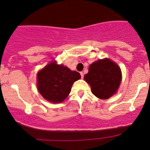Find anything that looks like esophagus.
Masks as SVG:
<instances>
[{
  "instance_id": "esophagus-1",
  "label": "esophagus",
  "mask_w": 150,
  "mask_h": 150,
  "mask_svg": "<svg viewBox=\"0 0 150 150\" xmlns=\"http://www.w3.org/2000/svg\"><path fill=\"white\" fill-rule=\"evenodd\" d=\"M80 75H81V77H82V78H83V77H84L83 72H80Z\"/></svg>"
}]
</instances>
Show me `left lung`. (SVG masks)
Masks as SVG:
<instances>
[{
    "instance_id": "8db88e82",
    "label": "left lung",
    "mask_w": 150,
    "mask_h": 150,
    "mask_svg": "<svg viewBox=\"0 0 150 150\" xmlns=\"http://www.w3.org/2000/svg\"><path fill=\"white\" fill-rule=\"evenodd\" d=\"M84 78L91 86L94 95L106 99L116 92L121 81V72L114 62L105 58L89 65Z\"/></svg>"
}]
</instances>
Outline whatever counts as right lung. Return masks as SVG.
Instances as JSON below:
<instances>
[{"mask_svg":"<svg viewBox=\"0 0 150 150\" xmlns=\"http://www.w3.org/2000/svg\"><path fill=\"white\" fill-rule=\"evenodd\" d=\"M78 72L52 62L37 73V87L46 100L61 103L68 96L73 82L80 79Z\"/></svg>","mask_w":150,"mask_h":150,"instance_id":"right-lung-1","label":"right lung"}]
</instances>
